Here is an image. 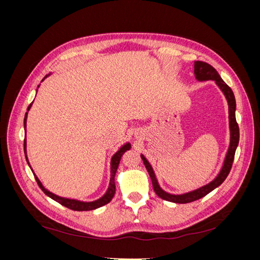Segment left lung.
<instances>
[{
  "instance_id": "obj_1",
  "label": "left lung",
  "mask_w": 260,
  "mask_h": 260,
  "mask_svg": "<svg viewBox=\"0 0 260 260\" xmlns=\"http://www.w3.org/2000/svg\"><path fill=\"white\" fill-rule=\"evenodd\" d=\"M194 74L195 78L199 81H208V80H214L216 84L219 86L220 90H221L224 94V96L228 101V105H229V127H230V145L229 149H228V153L225 155V158L223 161V166L220 170L218 176L209 182L208 184L204 185L198 190H194L191 192H187L184 194H180V195H175V194H170L165 192L162 188L159 186L158 181L156 179L155 172L151 166V164L148 162V160L145 158L144 155H141V158L143 159V162L145 165V167L147 169V172L149 177L152 179V183L155 193L159 196L160 199L172 202V203H178V204H186V203H191L196 200H200L204 196L210 193L212 190H215L216 187H218L220 184H221L223 181L226 179L228 175L232 168V164L234 159V155L235 151H237V147L239 144V140H240V129H239V124L237 122V119H235V107H237V103H235V98L233 91L231 88L222 79L220 75L218 74L217 70L212 67L211 65L207 64L205 61H201L198 60L194 62Z\"/></svg>"
}]
</instances>
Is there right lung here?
I'll use <instances>...</instances> for the list:
<instances>
[{"label": "right lung", "mask_w": 260, "mask_h": 260, "mask_svg": "<svg viewBox=\"0 0 260 260\" xmlns=\"http://www.w3.org/2000/svg\"><path fill=\"white\" fill-rule=\"evenodd\" d=\"M50 76V75H49ZM48 76L44 77V79ZM43 79V80H44ZM42 80V81H43ZM39 88V86H38ZM31 106H32V103H31L28 108H27V113L25 115V119H23V125H25L26 128V123H27V115H28V111L31 108ZM26 146H27V143H26V139L25 141H23V149H25V155H26V159H27V162L30 166L29 164V160L27 158V151H26ZM131 148V144L130 143H125L124 145H122L119 151H118L113 157H112V160H111V182H109V186H108V190L106 191V193L102 196L101 199L94 201V202H81V201H77V200H72V199H65V198H60V196L58 195H55L54 193L50 192L46 190V188L42 185V183L40 182V180L38 179V177L35 175V178L37 180V182L39 184V186L41 187V190L49 196V198H51L52 200L56 201L57 203L61 204L62 206H65L69 209H73V210H77V211H84V210H93V209H96L99 207H102L106 205V204H108L109 202H111L114 198L115 195V192H116V185H115V175H116V171L118 169V166H119V162H120V159L121 157L123 155L124 152L129 151V149ZM32 170V169H31ZM34 172V170H32Z\"/></svg>", "instance_id": "1"}]
</instances>
